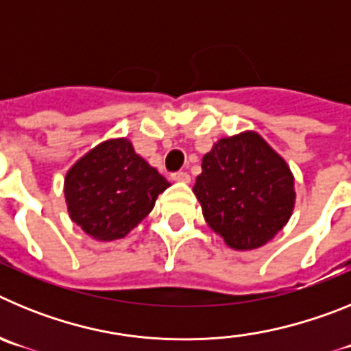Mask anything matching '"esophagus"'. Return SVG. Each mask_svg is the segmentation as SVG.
Returning <instances> with one entry per match:
<instances>
[{
    "mask_svg": "<svg viewBox=\"0 0 351 351\" xmlns=\"http://www.w3.org/2000/svg\"><path fill=\"white\" fill-rule=\"evenodd\" d=\"M172 179H173V181H178V182H190V173L179 170V172L172 173Z\"/></svg>",
    "mask_w": 351,
    "mask_h": 351,
    "instance_id": "1",
    "label": "esophagus"
}]
</instances>
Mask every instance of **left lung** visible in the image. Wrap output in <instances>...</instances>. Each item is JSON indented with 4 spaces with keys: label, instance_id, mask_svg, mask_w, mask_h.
Wrapping results in <instances>:
<instances>
[{
    "label": "left lung",
    "instance_id": "1",
    "mask_svg": "<svg viewBox=\"0 0 351 351\" xmlns=\"http://www.w3.org/2000/svg\"><path fill=\"white\" fill-rule=\"evenodd\" d=\"M295 179L287 161L255 132L219 138L202 158L193 193L207 225L232 250H255L288 223Z\"/></svg>",
    "mask_w": 351,
    "mask_h": 351
}]
</instances>
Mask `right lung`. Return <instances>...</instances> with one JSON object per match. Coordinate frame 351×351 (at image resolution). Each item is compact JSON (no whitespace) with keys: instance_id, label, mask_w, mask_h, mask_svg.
<instances>
[{"instance_id":"add662e5","label":"right lung","mask_w":351,"mask_h":351,"mask_svg":"<svg viewBox=\"0 0 351 351\" xmlns=\"http://www.w3.org/2000/svg\"><path fill=\"white\" fill-rule=\"evenodd\" d=\"M170 186L128 138H110L77 160L64 178L71 221L96 241H116L153 210Z\"/></svg>"}]
</instances>
